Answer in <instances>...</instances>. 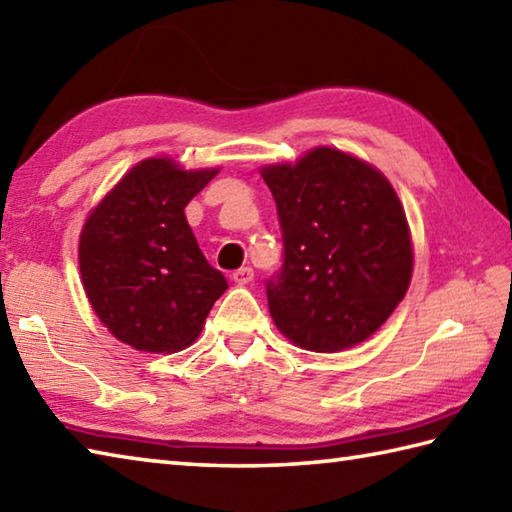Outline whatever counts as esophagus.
Returning <instances> with one entry per match:
<instances>
[{"label":"esophagus","instance_id":"34e87169","mask_svg":"<svg viewBox=\"0 0 512 512\" xmlns=\"http://www.w3.org/2000/svg\"><path fill=\"white\" fill-rule=\"evenodd\" d=\"M231 278H234L236 285H249L254 281V269L252 267H240V269H236L234 276H231Z\"/></svg>","mask_w":512,"mask_h":512}]
</instances>
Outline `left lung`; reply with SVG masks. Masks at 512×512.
I'll use <instances>...</instances> for the list:
<instances>
[{"mask_svg": "<svg viewBox=\"0 0 512 512\" xmlns=\"http://www.w3.org/2000/svg\"><path fill=\"white\" fill-rule=\"evenodd\" d=\"M283 234L269 314L289 341L339 352L388 321L412 278L403 205L381 171L330 147L260 169Z\"/></svg>", "mask_w": 512, "mask_h": 512, "instance_id": "1", "label": "left lung"}]
</instances>
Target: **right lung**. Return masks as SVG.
Listing matches in <instances>:
<instances>
[{
	"instance_id": "right-lung-1",
	"label": "right lung",
	"mask_w": 512,
	"mask_h": 512,
	"mask_svg": "<svg viewBox=\"0 0 512 512\" xmlns=\"http://www.w3.org/2000/svg\"><path fill=\"white\" fill-rule=\"evenodd\" d=\"M216 173L142 160L86 218L82 285L115 339L142 352L185 350L225 294V276L207 263L185 218L187 202Z\"/></svg>"
}]
</instances>
